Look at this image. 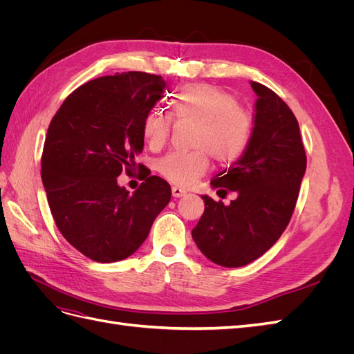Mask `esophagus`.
<instances>
[{
    "label": "esophagus",
    "instance_id": "obj_1",
    "mask_svg": "<svg viewBox=\"0 0 354 354\" xmlns=\"http://www.w3.org/2000/svg\"><path fill=\"white\" fill-rule=\"evenodd\" d=\"M171 194H173L174 198H181V196H185V195L187 194V192H186L185 189L178 187V186H174L173 189H171Z\"/></svg>",
    "mask_w": 354,
    "mask_h": 354
}]
</instances>
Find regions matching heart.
I'll return each instance as SVG.
<instances>
[{"instance_id":"obj_1","label":"heart","mask_w":354,"mask_h":354,"mask_svg":"<svg viewBox=\"0 0 354 354\" xmlns=\"http://www.w3.org/2000/svg\"><path fill=\"white\" fill-rule=\"evenodd\" d=\"M177 120L196 124L192 137L194 152H173L156 164L159 174L171 183L190 186L207 173L208 156L220 164L239 159L251 140L252 113L236 103L227 91L209 84H190L173 100ZM171 130V116L162 111L149 112L143 122V137L151 147H160Z\"/></svg>"}]
</instances>
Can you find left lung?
<instances>
[{
    "label": "left lung",
    "instance_id": "1",
    "mask_svg": "<svg viewBox=\"0 0 354 354\" xmlns=\"http://www.w3.org/2000/svg\"><path fill=\"white\" fill-rule=\"evenodd\" d=\"M250 84L257 99L248 147L211 180L218 195L233 192L236 198L224 205L202 195L205 209L192 230L201 252L223 267L250 264L281 238L307 165L292 111L266 85Z\"/></svg>",
    "mask_w": 354,
    "mask_h": 354
}]
</instances>
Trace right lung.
Masks as SVG:
<instances>
[{
    "label": "right lung",
    "instance_id": "add662e5",
    "mask_svg": "<svg viewBox=\"0 0 354 354\" xmlns=\"http://www.w3.org/2000/svg\"><path fill=\"white\" fill-rule=\"evenodd\" d=\"M165 88L145 72L100 77L69 94L50 122L41 159L50 211L63 238L94 261L134 254L171 199L158 176L133 195L118 185L143 151V122Z\"/></svg>",
    "mask_w": 354,
    "mask_h": 354
}]
</instances>
